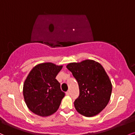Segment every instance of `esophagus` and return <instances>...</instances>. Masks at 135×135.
Listing matches in <instances>:
<instances>
[{
  "instance_id": "34e87169",
  "label": "esophagus",
  "mask_w": 135,
  "mask_h": 135,
  "mask_svg": "<svg viewBox=\"0 0 135 135\" xmlns=\"http://www.w3.org/2000/svg\"><path fill=\"white\" fill-rule=\"evenodd\" d=\"M66 95H70V90H69L67 92H66Z\"/></svg>"
}]
</instances>
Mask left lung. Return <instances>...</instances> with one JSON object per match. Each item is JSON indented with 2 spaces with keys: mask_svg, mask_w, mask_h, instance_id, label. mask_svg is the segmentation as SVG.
Returning <instances> with one entry per match:
<instances>
[{
  "mask_svg": "<svg viewBox=\"0 0 135 135\" xmlns=\"http://www.w3.org/2000/svg\"><path fill=\"white\" fill-rule=\"evenodd\" d=\"M66 68L72 73L79 87V95L74 102L76 110L83 116L97 115L109 101L112 84L100 63L91 60L69 63Z\"/></svg>",
  "mask_w": 135,
  "mask_h": 135,
  "instance_id": "8db88e82",
  "label": "left lung"
}]
</instances>
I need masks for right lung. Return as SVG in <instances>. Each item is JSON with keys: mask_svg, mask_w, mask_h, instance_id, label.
I'll return each mask as SVG.
<instances>
[{"mask_svg": "<svg viewBox=\"0 0 135 135\" xmlns=\"http://www.w3.org/2000/svg\"><path fill=\"white\" fill-rule=\"evenodd\" d=\"M61 69L62 66L44 63L35 66L30 72L24 84L23 95L32 113L48 116L58 110L65 95L55 79Z\"/></svg>", "mask_w": 135, "mask_h": 135, "instance_id": "right-lung-1", "label": "right lung"}]
</instances>
